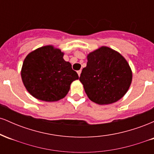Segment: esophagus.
I'll return each instance as SVG.
<instances>
[{
	"instance_id": "1",
	"label": "esophagus",
	"mask_w": 154,
	"mask_h": 154,
	"mask_svg": "<svg viewBox=\"0 0 154 154\" xmlns=\"http://www.w3.org/2000/svg\"><path fill=\"white\" fill-rule=\"evenodd\" d=\"M81 72H82V71H81V70H79V71H77V74H78V76H79V77H80Z\"/></svg>"
}]
</instances>
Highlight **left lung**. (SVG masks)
Listing matches in <instances>:
<instances>
[{
	"instance_id": "left-lung-1",
	"label": "left lung",
	"mask_w": 154,
	"mask_h": 154,
	"mask_svg": "<svg viewBox=\"0 0 154 154\" xmlns=\"http://www.w3.org/2000/svg\"><path fill=\"white\" fill-rule=\"evenodd\" d=\"M79 81L89 99L99 105L118 101L131 85L132 72L127 60L117 51L106 46L87 56Z\"/></svg>"
}]
</instances>
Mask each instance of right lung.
Returning a JSON list of instances; mask_svg holds the SVG:
<instances>
[{
	"label": "right lung",
	"instance_id": "1",
	"mask_svg": "<svg viewBox=\"0 0 154 154\" xmlns=\"http://www.w3.org/2000/svg\"><path fill=\"white\" fill-rule=\"evenodd\" d=\"M64 54L54 45L40 47L24 60L21 76L24 87L33 97L46 102L57 101L66 96L73 81L78 79Z\"/></svg>",
	"mask_w": 154,
	"mask_h": 154
}]
</instances>
